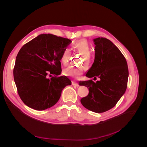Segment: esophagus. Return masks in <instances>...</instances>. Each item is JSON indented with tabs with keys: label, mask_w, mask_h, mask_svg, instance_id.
<instances>
[{
	"label": "esophagus",
	"mask_w": 147,
	"mask_h": 147,
	"mask_svg": "<svg viewBox=\"0 0 147 147\" xmlns=\"http://www.w3.org/2000/svg\"><path fill=\"white\" fill-rule=\"evenodd\" d=\"M72 84H73L74 86H79L78 83L77 82H75V81H73V82H72Z\"/></svg>",
	"instance_id": "esophagus-1"
}]
</instances>
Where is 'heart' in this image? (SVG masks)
I'll return each instance as SVG.
<instances>
[{
  "instance_id": "1",
  "label": "heart",
  "mask_w": 147,
  "mask_h": 147,
  "mask_svg": "<svg viewBox=\"0 0 147 147\" xmlns=\"http://www.w3.org/2000/svg\"><path fill=\"white\" fill-rule=\"evenodd\" d=\"M71 48L72 50L77 51L82 55L83 62H85L88 64L90 61V54L92 51V47L90 43L86 39H80L74 42ZM70 50L68 48H65L62 53L61 56V63L64 66H66L69 63ZM83 68L82 67L69 66L64 70V74L67 76L73 78H77L83 74Z\"/></svg>"
}]
</instances>
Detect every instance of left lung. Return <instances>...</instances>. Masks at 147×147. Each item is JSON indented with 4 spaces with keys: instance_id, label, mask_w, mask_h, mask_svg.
<instances>
[{
    "instance_id": "8db88e82",
    "label": "left lung",
    "mask_w": 147,
    "mask_h": 147,
    "mask_svg": "<svg viewBox=\"0 0 147 147\" xmlns=\"http://www.w3.org/2000/svg\"><path fill=\"white\" fill-rule=\"evenodd\" d=\"M94 42L95 59L86 76L100 80L96 83L92 80L79 82L89 90L88 95L80 101L89 110L103 113L115 107L124 94L129 71L125 57L110 40L98 37Z\"/></svg>"
}]
</instances>
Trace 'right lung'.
<instances>
[{
  "mask_svg": "<svg viewBox=\"0 0 147 147\" xmlns=\"http://www.w3.org/2000/svg\"><path fill=\"white\" fill-rule=\"evenodd\" d=\"M72 42L52 34H40L26 43L18 53L13 77L18 93L24 103L36 110L51 107L71 81L62 72L61 56ZM55 75L50 79L48 76Z\"/></svg>",
  "mask_w": 147,
  "mask_h": 147,
  "instance_id": "add662e5",
  "label": "right lung"
}]
</instances>
